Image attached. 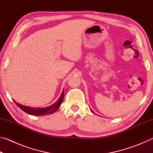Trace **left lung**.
Segmentation results:
<instances>
[{
	"instance_id": "8db88e82",
	"label": "left lung",
	"mask_w": 153,
	"mask_h": 153,
	"mask_svg": "<svg viewBox=\"0 0 153 153\" xmlns=\"http://www.w3.org/2000/svg\"><path fill=\"white\" fill-rule=\"evenodd\" d=\"M91 111H92V110H91ZM92 112H93V111H92ZM93 113H94V112H93Z\"/></svg>"
}]
</instances>
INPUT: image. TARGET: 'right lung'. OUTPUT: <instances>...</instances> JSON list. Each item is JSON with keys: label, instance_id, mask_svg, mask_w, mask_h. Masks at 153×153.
I'll return each mask as SVG.
<instances>
[{"label": "right lung", "instance_id": "right-lung-1", "mask_svg": "<svg viewBox=\"0 0 153 153\" xmlns=\"http://www.w3.org/2000/svg\"><path fill=\"white\" fill-rule=\"evenodd\" d=\"M64 98V90L62 92L60 98H59V100L56 101L55 104L53 105L51 107L44 108H33L31 107H25V106L22 105L20 104H18L16 102V105L19 107L21 109L25 111V113H27L30 115H48V114H52L54 112H55L56 111L58 110V108L60 107L61 102H63Z\"/></svg>", "mask_w": 153, "mask_h": 153}]
</instances>
